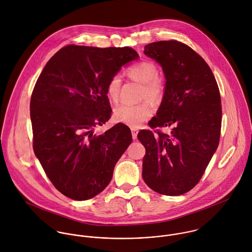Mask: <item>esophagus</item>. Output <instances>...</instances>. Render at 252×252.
I'll return each instance as SVG.
<instances>
[{
    "label": "esophagus",
    "mask_w": 252,
    "mask_h": 252,
    "mask_svg": "<svg viewBox=\"0 0 252 252\" xmlns=\"http://www.w3.org/2000/svg\"><path fill=\"white\" fill-rule=\"evenodd\" d=\"M132 131V137L134 140H137V137H138V133H139V130L137 128H132L131 129Z\"/></svg>",
    "instance_id": "1"
}]
</instances>
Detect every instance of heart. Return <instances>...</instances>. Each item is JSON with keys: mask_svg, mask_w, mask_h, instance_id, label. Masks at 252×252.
<instances>
[{"mask_svg": "<svg viewBox=\"0 0 252 252\" xmlns=\"http://www.w3.org/2000/svg\"><path fill=\"white\" fill-rule=\"evenodd\" d=\"M127 74L131 79L143 84V98L157 102L163 97L165 83L158 75L157 66L153 62L147 60L138 62L128 68ZM120 86L121 76L117 73L113 74L107 83V94L110 100L114 102L118 100ZM152 113L153 108L148 102L139 104L123 103L114 109V117L117 121L135 128L147 120Z\"/></svg>", "mask_w": 252, "mask_h": 252, "instance_id": "1", "label": "heart"}]
</instances>
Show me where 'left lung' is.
Returning a JSON list of instances; mask_svg holds the SVG:
<instances>
[{"instance_id": "obj_1", "label": "left lung", "mask_w": 252, "mask_h": 252, "mask_svg": "<svg viewBox=\"0 0 252 252\" xmlns=\"http://www.w3.org/2000/svg\"><path fill=\"white\" fill-rule=\"evenodd\" d=\"M166 77L163 101L148 125L171 127V133L141 130L145 147L143 179L153 191L179 196L202 179L219 144L222 108L216 77L206 61L178 40L144 46Z\"/></svg>"}]
</instances>
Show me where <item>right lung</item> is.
<instances>
[{"mask_svg": "<svg viewBox=\"0 0 252 252\" xmlns=\"http://www.w3.org/2000/svg\"><path fill=\"white\" fill-rule=\"evenodd\" d=\"M138 57L128 46L70 44L50 58L36 80L30 103L34 152L55 188L72 200L101 193L132 143L123 123L102 135L94 128L111 116L109 78Z\"/></svg>", "mask_w": 252, "mask_h": 252, "instance_id": "1", "label": "right lung"}]
</instances>
